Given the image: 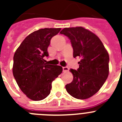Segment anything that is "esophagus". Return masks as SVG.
Returning <instances> with one entry per match:
<instances>
[{
    "label": "esophagus",
    "instance_id": "34e87169",
    "mask_svg": "<svg viewBox=\"0 0 122 122\" xmlns=\"http://www.w3.org/2000/svg\"><path fill=\"white\" fill-rule=\"evenodd\" d=\"M69 71V68L67 66H63V72H68Z\"/></svg>",
    "mask_w": 122,
    "mask_h": 122
}]
</instances>
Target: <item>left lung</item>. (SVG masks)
Returning a JSON list of instances; mask_svg holds the SVG:
<instances>
[{
  "label": "left lung",
  "instance_id": "8db88e82",
  "mask_svg": "<svg viewBox=\"0 0 122 122\" xmlns=\"http://www.w3.org/2000/svg\"><path fill=\"white\" fill-rule=\"evenodd\" d=\"M60 33L70 40L74 58H81L77 70H70L73 80L65 86L66 91L75 98H89L98 92L108 77V52L100 38L82 27L64 28Z\"/></svg>",
  "mask_w": 122,
  "mask_h": 122
}]
</instances>
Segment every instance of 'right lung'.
Listing matches in <instances>:
<instances>
[{
  "mask_svg": "<svg viewBox=\"0 0 122 122\" xmlns=\"http://www.w3.org/2000/svg\"><path fill=\"white\" fill-rule=\"evenodd\" d=\"M60 28H45L32 32L21 43L13 57V73L22 92L29 98L40 101L49 95L52 82L62 73L59 65L45 63L51 40Z\"/></svg>",
  "mask_w": 122,
  "mask_h": 122,
  "instance_id": "add662e5",
  "label": "right lung"
}]
</instances>
